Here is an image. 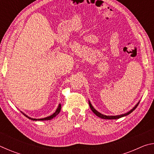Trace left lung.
Instances as JSON below:
<instances>
[{"instance_id":"left-lung-1","label":"left lung","mask_w":154,"mask_h":154,"mask_svg":"<svg viewBox=\"0 0 154 154\" xmlns=\"http://www.w3.org/2000/svg\"><path fill=\"white\" fill-rule=\"evenodd\" d=\"M139 103H140V102L138 103L137 105H136V106H135L133 109H131V110L128 112V113H124V114H122V115H119V116H105V115L101 114L100 113H99V112H98L96 110V109H95L93 107L92 105V104L90 103V101H89V105H90V109H91V110H92V111H93V113H94V114L96 115V116H97L98 117H99V118H102V119H119V118H122V117L128 116V115H129L130 113H131L134 110V109L137 107V106L139 105Z\"/></svg>"}]
</instances>
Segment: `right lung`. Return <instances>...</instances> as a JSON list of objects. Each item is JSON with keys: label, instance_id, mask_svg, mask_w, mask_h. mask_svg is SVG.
I'll list each match as a JSON object with an SVG mask.
<instances>
[{"label": "right lung", "instance_id": "right-lung-1", "mask_svg": "<svg viewBox=\"0 0 154 154\" xmlns=\"http://www.w3.org/2000/svg\"><path fill=\"white\" fill-rule=\"evenodd\" d=\"M60 109H61V105L60 104H59V106H58V107L57 108V109H56V112L55 113H54V114H52L51 116H49V117H47V118H43V119H34V118H30V117H28V116H27L26 115V114H24V113H22H22L24 115V116L26 117V118H28V119H31V120H33V121H37V120H42V121H43V120H50V119H53L54 118H55V117L57 116V115H58L59 113H60Z\"/></svg>", "mask_w": 154, "mask_h": 154}]
</instances>
